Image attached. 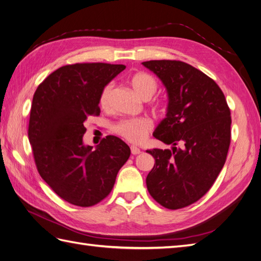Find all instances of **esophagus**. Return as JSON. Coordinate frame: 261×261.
I'll use <instances>...</instances> for the list:
<instances>
[{
  "label": "esophagus",
  "instance_id": "esophagus-1",
  "mask_svg": "<svg viewBox=\"0 0 261 261\" xmlns=\"http://www.w3.org/2000/svg\"><path fill=\"white\" fill-rule=\"evenodd\" d=\"M131 153L133 155H137V154H140V153H141V150H140L138 146H136V145H131Z\"/></svg>",
  "mask_w": 261,
  "mask_h": 261
}]
</instances>
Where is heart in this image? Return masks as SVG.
Returning a JSON list of instances; mask_svg holds the SVG:
<instances>
[{
    "mask_svg": "<svg viewBox=\"0 0 261 261\" xmlns=\"http://www.w3.org/2000/svg\"><path fill=\"white\" fill-rule=\"evenodd\" d=\"M130 86L132 90L136 92V95L142 100H149L154 96V93L158 90L156 79L150 75V73L146 72L136 73L130 79ZM113 87L115 86H113L112 83L106 85L101 93H100L99 103L103 109H108L110 107ZM151 129L152 122L148 118L124 119L113 125V131L133 143H139L143 141Z\"/></svg>",
    "mask_w": 261,
    "mask_h": 261,
    "instance_id": "1",
    "label": "heart"
}]
</instances>
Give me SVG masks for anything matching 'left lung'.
Masks as SVG:
<instances>
[{
    "label": "left lung",
    "mask_w": 261,
    "mask_h": 261,
    "mask_svg": "<svg viewBox=\"0 0 261 261\" xmlns=\"http://www.w3.org/2000/svg\"><path fill=\"white\" fill-rule=\"evenodd\" d=\"M142 65L160 78L169 99L153 137L172 144V150H146L155 160L146 188L159 204L178 210L204 196L222 171L230 143V110L218 85L195 67L179 61Z\"/></svg>",
    "instance_id": "1"
}]
</instances>
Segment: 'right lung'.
Listing matches in <instances>:
<instances>
[{
  "instance_id": "obj_1",
  "label": "right lung",
  "mask_w": 261,
  "mask_h": 261,
  "mask_svg": "<svg viewBox=\"0 0 261 261\" xmlns=\"http://www.w3.org/2000/svg\"><path fill=\"white\" fill-rule=\"evenodd\" d=\"M124 65L75 64L58 68L33 97L29 139L39 175L66 202L88 207L111 192L130 148L108 136L96 149L84 143L85 121L98 116L100 93Z\"/></svg>"
}]
</instances>
